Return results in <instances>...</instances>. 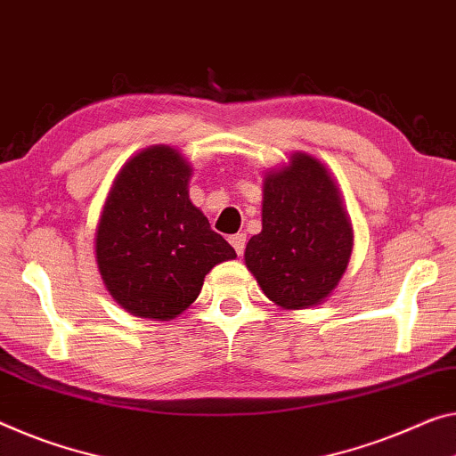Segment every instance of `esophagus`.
Returning a JSON list of instances; mask_svg holds the SVG:
<instances>
[{
	"mask_svg": "<svg viewBox=\"0 0 456 456\" xmlns=\"http://www.w3.org/2000/svg\"><path fill=\"white\" fill-rule=\"evenodd\" d=\"M230 244H232V247H234L236 255H242L244 244H247V236H244V234H232V236H230Z\"/></svg>",
	"mask_w": 456,
	"mask_h": 456,
	"instance_id": "obj_1",
	"label": "esophagus"
}]
</instances>
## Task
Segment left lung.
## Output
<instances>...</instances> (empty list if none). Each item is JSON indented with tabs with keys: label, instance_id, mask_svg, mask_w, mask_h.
I'll return each mask as SVG.
<instances>
[{
	"label": "left lung",
	"instance_id": "8db88e82",
	"mask_svg": "<svg viewBox=\"0 0 456 456\" xmlns=\"http://www.w3.org/2000/svg\"><path fill=\"white\" fill-rule=\"evenodd\" d=\"M353 224L326 165L293 152L263 179V230L248 240L244 263L258 287L283 310H305L338 287L353 255Z\"/></svg>",
	"mask_w": 456,
	"mask_h": 456
}]
</instances>
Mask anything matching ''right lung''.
<instances>
[{"label":"right lung","mask_w":456,"mask_h":456,"mask_svg":"<svg viewBox=\"0 0 456 456\" xmlns=\"http://www.w3.org/2000/svg\"><path fill=\"white\" fill-rule=\"evenodd\" d=\"M193 169L177 149L136 152L111 181L95 228L110 296L138 318L173 320L198 299L216 265L236 256L189 200Z\"/></svg>","instance_id":"1"}]
</instances>
